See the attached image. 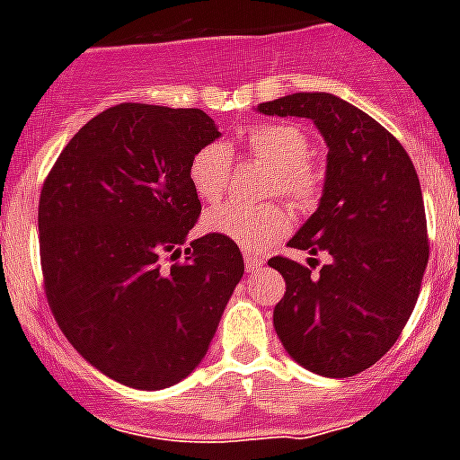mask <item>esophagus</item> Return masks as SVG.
I'll use <instances>...</instances> for the list:
<instances>
[{"instance_id": "34e87169", "label": "esophagus", "mask_w": 460, "mask_h": 460, "mask_svg": "<svg viewBox=\"0 0 460 460\" xmlns=\"http://www.w3.org/2000/svg\"><path fill=\"white\" fill-rule=\"evenodd\" d=\"M244 268H246V272H256L263 268V261H261L258 256H253V253L244 252Z\"/></svg>"}]
</instances>
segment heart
Here are the masks:
<instances>
[{"instance_id": "heart-1", "label": "heart", "mask_w": 460, "mask_h": 460, "mask_svg": "<svg viewBox=\"0 0 460 460\" xmlns=\"http://www.w3.org/2000/svg\"><path fill=\"white\" fill-rule=\"evenodd\" d=\"M246 147L256 159L275 171L268 183V195L287 197L294 207L313 208L320 199L322 176L310 162L313 143L301 127L294 124H258L246 134ZM234 159L230 146L211 140L192 155L188 178L204 202H218L233 181ZM204 230L233 239L246 252H265L291 230V211L282 204L244 207L221 204L204 216Z\"/></svg>"}]
</instances>
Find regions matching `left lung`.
<instances>
[{
    "label": "left lung",
    "instance_id": "1",
    "mask_svg": "<svg viewBox=\"0 0 460 460\" xmlns=\"http://www.w3.org/2000/svg\"><path fill=\"white\" fill-rule=\"evenodd\" d=\"M258 112L307 117L329 146L320 207L289 242L329 263L268 261L287 282L275 332L305 369L355 376L393 348L419 301L430 256L419 173L388 128L333 93H291Z\"/></svg>",
    "mask_w": 460,
    "mask_h": 460
}]
</instances>
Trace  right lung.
<instances>
[{
  "label": "right lung",
  "mask_w": 460,
  "mask_h": 460,
  "mask_svg": "<svg viewBox=\"0 0 460 460\" xmlns=\"http://www.w3.org/2000/svg\"><path fill=\"white\" fill-rule=\"evenodd\" d=\"M218 136L202 110L119 102L72 136L41 185L49 307L75 350L128 388L192 374L244 275L239 246L211 233L162 263L202 214L188 164Z\"/></svg>",
  "instance_id": "right-lung-1"
}]
</instances>
